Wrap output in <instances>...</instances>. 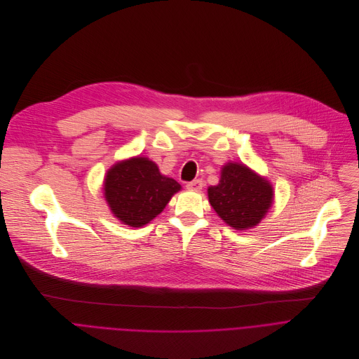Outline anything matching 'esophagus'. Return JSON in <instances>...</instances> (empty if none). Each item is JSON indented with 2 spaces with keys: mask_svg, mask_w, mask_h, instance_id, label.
Here are the masks:
<instances>
[{
  "mask_svg": "<svg viewBox=\"0 0 359 359\" xmlns=\"http://www.w3.org/2000/svg\"><path fill=\"white\" fill-rule=\"evenodd\" d=\"M185 187H187V189H189V191H201L202 187H203V181H202V180H194V181L188 182Z\"/></svg>",
  "mask_w": 359,
  "mask_h": 359,
  "instance_id": "1",
  "label": "esophagus"
}]
</instances>
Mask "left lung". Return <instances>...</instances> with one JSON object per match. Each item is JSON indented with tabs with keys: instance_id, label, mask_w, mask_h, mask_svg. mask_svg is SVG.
<instances>
[{
	"instance_id": "obj_1",
	"label": "left lung",
	"mask_w": 359,
	"mask_h": 359,
	"mask_svg": "<svg viewBox=\"0 0 359 359\" xmlns=\"http://www.w3.org/2000/svg\"><path fill=\"white\" fill-rule=\"evenodd\" d=\"M270 182L245 164L228 163L218 185L208 188V198L224 222L245 231L256 226L273 203Z\"/></svg>"
}]
</instances>
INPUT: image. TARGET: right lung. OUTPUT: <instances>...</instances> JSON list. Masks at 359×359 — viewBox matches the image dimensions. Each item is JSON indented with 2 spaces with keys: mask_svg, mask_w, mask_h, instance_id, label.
<instances>
[{
  "mask_svg": "<svg viewBox=\"0 0 359 359\" xmlns=\"http://www.w3.org/2000/svg\"><path fill=\"white\" fill-rule=\"evenodd\" d=\"M181 185L163 175L147 157L116 163L104 178V198L124 225L140 228L163 212Z\"/></svg>",
  "mask_w": 359,
  "mask_h": 359,
  "instance_id": "right-lung-1",
  "label": "right lung"
}]
</instances>
